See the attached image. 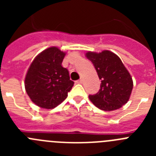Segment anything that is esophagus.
Returning a JSON list of instances; mask_svg holds the SVG:
<instances>
[{"instance_id":"34e87169","label":"esophagus","mask_w":156,"mask_h":156,"mask_svg":"<svg viewBox=\"0 0 156 156\" xmlns=\"http://www.w3.org/2000/svg\"><path fill=\"white\" fill-rule=\"evenodd\" d=\"M76 82L77 83H83V79L78 80H76Z\"/></svg>"}]
</instances>
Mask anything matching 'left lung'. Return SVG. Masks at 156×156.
<instances>
[{
	"label": "left lung",
	"mask_w": 156,
	"mask_h": 156,
	"mask_svg": "<svg viewBox=\"0 0 156 156\" xmlns=\"http://www.w3.org/2000/svg\"><path fill=\"white\" fill-rule=\"evenodd\" d=\"M86 57L93 63L101 80L100 90L89 95L96 107L104 111H113L128 101L133 89V80L121 59L113 52L88 51Z\"/></svg>",
	"instance_id": "8db88e82"
}]
</instances>
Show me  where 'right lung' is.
Returning a JSON list of instances; mask_svg holds the SVG:
<instances>
[{"mask_svg": "<svg viewBox=\"0 0 156 156\" xmlns=\"http://www.w3.org/2000/svg\"><path fill=\"white\" fill-rule=\"evenodd\" d=\"M66 53L56 47L47 48L34 58L25 78L26 91L41 108L51 109L61 104L74 84L62 66Z\"/></svg>", "mask_w": 156, "mask_h": 156, "instance_id": "add662e5", "label": "right lung"}]
</instances>
